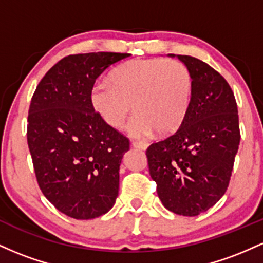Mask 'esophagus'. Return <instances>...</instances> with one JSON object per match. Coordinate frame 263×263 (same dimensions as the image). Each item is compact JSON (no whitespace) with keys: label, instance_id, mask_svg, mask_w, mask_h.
I'll use <instances>...</instances> for the list:
<instances>
[{"label":"esophagus","instance_id":"esophagus-1","mask_svg":"<svg viewBox=\"0 0 263 263\" xmlns=\"http://www.w3.org/2000/svg\"><path fill=\"white\" fill-rule=\"evenodd\" d=\"M132 146L135 147V148H138V149H147V147H148V143L147 142H134L132 143Z\"/></svg>","mask_w":263,"mask_h":263}]
</instances>
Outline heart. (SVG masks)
Returning <instances> with one entry per match:
<instances>
[{
  "label": "heart",
  "mask_w": 263,
  "mask_h": 263,
  "mask_svg": "<svg viewBox=\"0 0 263 263\" xmlns=\"http://www.w3.org/2000/svg\"><path fill=\"white\" fill-rule=\"evenodd\" d=\"M90 93L93 110L111 128L122 127L131 112L128 135L148 137L158 129L168 135L180 127L189 111L193 78L189 69L177 60L135 59L117 66Z\"/></svg>",
  "instance_id": "1"
}]
</instances>
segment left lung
Returning <instances> with one entry per match:
<instances>
[{
    "label": "left lung",
    "instance_id": "1",
    "mask_svg": "<svg viewBox=\"0 0 263 263\" xmlns=\"http://www.w3.org/2000/svg\"><path fill=\"white\" fill-rule=\"evenodd\" d=\"M177 58L193 78L189 111L176 134L151 144L146 155L165 209L197 216L218 203L229 186L240 144L237 105L215 69L194 57Z\"/></svg>",
    "mask_w": 263,
    "mask_h": 263
}]
</instances>
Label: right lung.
<instances>
[{"label": "right lung", "instance_id": "right-lung-1", "mask_svg": "<svg viewBox=\"0 0 263 263\" xmlns=\"http://www.w3.org/2000/svg\"><path fill=\"white\" fill-rule=\"evenodd\" d=\"M128 57H65L44 75L32 98L27 141L39 188L70 218H99L119 195L120 164L129 142L95 112L90 93L102 71Z\"/></svg>", "mask_w": 263, "mask_h": 263}]
</instances>
